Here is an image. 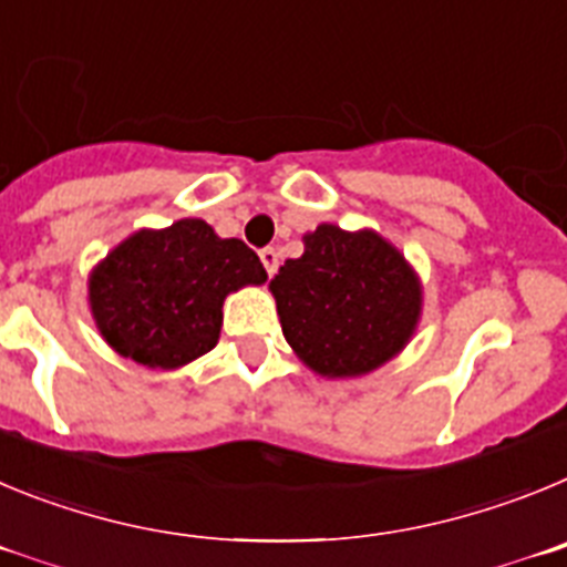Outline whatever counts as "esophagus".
<instances>
[{"label": "esophagus", "mask_w": 567, "mask_h": 567, "mask_svg": "<svg viewBox=\"0 0 567 567\" xmlns=\"http://www.w3.org/2000/svg\"><path fill=\"white\" fill-rule=\"evenodd\" d=\"M259 259H262L268 277H274V274H277V268H279V254L274 251V248H262V251H259Z\"/></svg>", "instance_id": "obj_1"}]
</instances>
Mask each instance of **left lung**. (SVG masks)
Listing matches in <instances>:
<instances>
[{"label":"left lung","mask_w":567,"mask_h":567,"mask_svg":"<svg viewBox=\"0 0 567 567\" xmlns=\"http://www.w3.org/2000/svg\"><path fill=\"white\" fill-rule=\"evenodd\" d=\"M282 333L324 379H355L395 359L421 319L423 288L381 234L321 223L271 279Z\"/></svg>","instance_id":"left-lung-1"}]
</instances>
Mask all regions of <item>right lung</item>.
Wrapping results in <instances>:
<instances>
[{
    "mask_svg": "<svg viewBox=\"0 0 567 567\" xmlns=\"http://www.w3.org/2000/svg\"><path fill=\"white\" fill-rule=\"evenodd\" d=\"M268 279L243 239H223L206 220L141 228L90 274V310L106 344L152 370H177L208 353L223 302Z\"/></svg>",
    "mask_w": 567,
    "mask_h": 567,
    "instance_id": "add662e5",
    "label": "right lung"
}]
</instances>
